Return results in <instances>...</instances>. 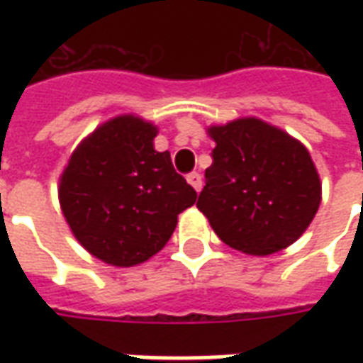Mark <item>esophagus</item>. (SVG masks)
Returning <instances> with one entry per match:
<instances>
[{"instance_id":"1","label":"esophagus","mask_w":363,"mask_h":363,"mask_svg":"<svg viewBox=\"0 0 363 363\" xmlns=\"http://www.w3.org/2000/svg\"><path fill=\"white\" fill-rule=\"evenodd\" d=\"M186 181L192 184V189L200 192V189H202V177H200V173H189L186 174Z\"/></svg>"}]
</instances>
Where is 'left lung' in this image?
<instances>
[{"label": "left lung", "instance_id": "8db88e82", "mask_svg": "<svg viewBox=\"0 0 363 363\" xmlns=\"http://www.w3.org/2000/svg\"><path fill=\"white\" fill-rule=\"evenodd\" d=\"M208 132L216 147L196 206L218 237L247 255H270L297 241L320 204L309 151L257 118Z\"/></svg>", "mask_w": 363, "mask_h": 363}]
</instances>
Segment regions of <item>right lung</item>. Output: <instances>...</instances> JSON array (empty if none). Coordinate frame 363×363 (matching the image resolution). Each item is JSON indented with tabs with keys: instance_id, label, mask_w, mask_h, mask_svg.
Masks as SVG:
<instances>
[{
	"instance_id": "1",
	"label": "right lung",
	"mask_w": 363,
	"mask_h": 363,
	"mask_svg": "<svg viewBox=\"0 0 363 363\" xmlns=\"http://www.w3.org/2000/svg\"><path fill=\"white\" fill-rule=\"evenodd\" d=\"M157 128L135 116L106 122L74 151L60 181L66 221L87 251L134 267L167 245L196 190L153 150Z\"/></svg>"
}]
</instances>
